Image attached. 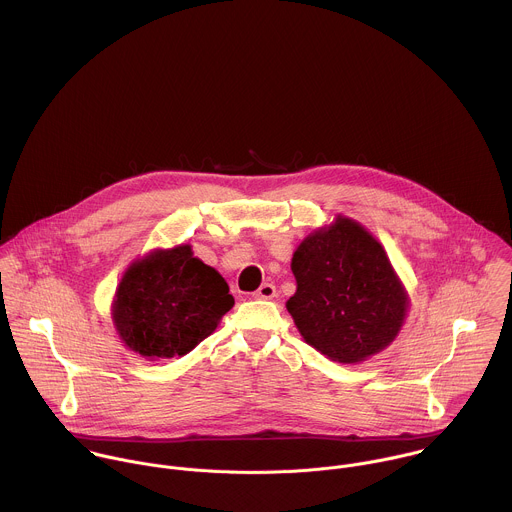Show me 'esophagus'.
Wrapping results in <instances>:
<instances>
[{
  "label": "esophagus",
  "mask_w": 512,
  "mask_h": 512,
  "mask_svg": "<svg viewBox=\"0 0 512 512\" xmlns=\"http://www.w3.org/2000/svg\"><path fill=\"white\" fill-rule=\"evenodd\" d=\"M256 299H272L276 297V286L274 284H262L258 288V292H254Z\"/></svg>",
  "instance_id": "34e87169"
}]
</instances>
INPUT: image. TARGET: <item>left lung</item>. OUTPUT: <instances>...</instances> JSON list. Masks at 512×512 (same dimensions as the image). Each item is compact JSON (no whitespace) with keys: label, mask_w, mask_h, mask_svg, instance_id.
Segmentation results:
<instances>
[{"label":"left lung","mask_w":512,"mask_h":512,"mask_svg":"<svg viewBox=\"0 0 512 512\" xmlns=\"http://www.w3.org/2000/svg\"><path fill=\"white\" fill-rule=\"evenodd\" d=\"M297 290L286 307L307 345L355 365L400 333L410 297L382 244L357 220L337 215L295 248Z\"/></svg>","instance_id":"left-lung-1"}]
</instances>
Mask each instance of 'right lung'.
<instances>
[{
	"label": "right lung",
	"instance_id": "1",
	"mask_svg": "<svg viewBox=\"0 0 512 512\" xmlns=\"http://www.w3.org/2000/svg\"><path fill=\"white\" fill-rule=\"evenodd\" d=\"M234 305L219 272L193 256L191 244L155 248L124 272L112 321L126 349L147 361L191 353Z\"/></svg>",
	"mask_w": 512,
	"mask_h": 512
}]
</instances>
